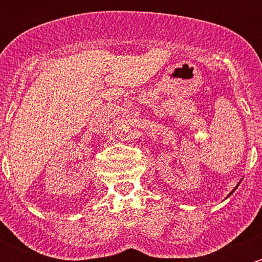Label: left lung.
I'll use <instances>...</instances> for the list:
<instances>
[{
  "label": "left lung",
  "instance_id": "8db88e82",
  "mask_svg": "<svg viewBox=\"0 0 262 262\" xmlns=\"http://www.w3.org/2000/svg\"><path fill=\"white\" fill-rule=\"evenodd\" d=\"M237 186H238V185H237ZM237 186H236V187H234V190H236V189H237ZM234 190H232V192H233V191H234ZM232 192H231V194H232ZM231 194H229V195H231Z\"/></svg>",
  "mask_w": 262,
  "mask_h": 262
}]
</instances>
